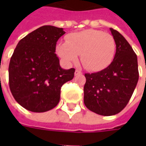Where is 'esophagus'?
<instances>
[{
  "label": "esophagus",
  "instance_id": "esophagus-1",
  "mask_svg": "<svg viewBox=\"0 0 146 146\" xmlns=\"http://www.w3.org/2000/svg\"><path fill=\"white\" fill-rule=\"evenodd\" d=\"M80 74H81V71L79 70H76V71H75V76H77V75H80Z\"/></svg>",
  "mask_w": 146,
  "mask_h": 146
}]
</instances>
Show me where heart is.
I'll return each mask as SVG.
<instances>
[{
    "mask_svg": "<svg viewBox=\"0 0 146 146\" xmlns=\"http://www.w3.org/2000/svg\"><path fill=\"white\" fill-rule=\"evenodd\" d=\"M56 51L66 64L76 62L78 54H80V62L84 68L98 71L112 62L116 42L110 33L91 29L68 35L66 41L58 44Z\"/></svg>",
    "mask_w": 146,
    "mask_h": 146,
    "instance_id": "heart-1",
    "label": "heart"
}]
</instances>
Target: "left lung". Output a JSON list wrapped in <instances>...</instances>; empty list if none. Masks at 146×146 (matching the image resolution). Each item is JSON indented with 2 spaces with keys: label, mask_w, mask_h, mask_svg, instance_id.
<instances>
[{
  "label": "left lung",
  "mask_w": 146,
  "mask_h": 146,
  "mask_svg": "<svg viewBox=\"0 0 146 146\" xmlns=\"http://www.w3.org/2000/svg\"><path fill=\"white\" fill-rule=\"evenodd\" d=\"M110 31L116 48L113 62L99 72L84 74V105L102 116H113L124 109L139 76L138 58L131 46L118 31L112 28Z\"/></svg>",
  "instance_id": "left-lung-1"
}]
</instances>
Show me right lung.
Listing matches in <instances>:
<instances>
[{
	"label": "right lung",
	"instance_id": "add662e5",
	"mask_svg": "<svg viewBox=\"0 0 146 146\" xmlns=\"http://www.w3.org/2000/svg\"><path fill=\"white\" fill-rule=\"evenodd\" d=\"M62 28L43 26L18 43L11 58L9 88L21 106L34 113L52 110L60 100L61 88L74 76L75 69L64 70L55 54Z\"/></svg>",
	"mask_w": 146,
	"mask_h": 146
}]
</instances>
